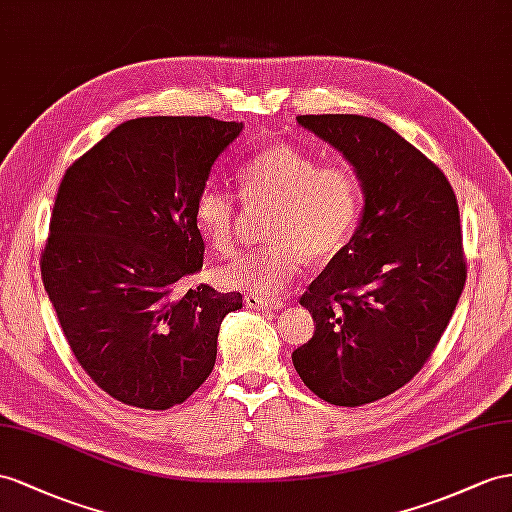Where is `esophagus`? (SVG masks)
Segmentation results:
<instances>
[{"label": "esophagus", "mask_w": 512, "mask_h": 512, "mask_svg": "<svg viewBox=\"0 0 512 512\" xmlns=\"http://www.w3.org/2000/svg\"><path fill=\"white\" fill-rule=\"evenodd\" d=\"M244 303H246L248 309H259V311H277V309L283 307V300L264 298V296H257V294H246Z\"/></svg>", "instance_id": "obj_1"}]
</instances>
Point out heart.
I'll return each mask as SVG.
<instances>
[{
    "mask_svg": "<svg viewBox=\"0 0 512 512\" xmlns=\"http://www.w3.org/2000/svg\"><path fill=\"white\" fill-rule=\"evenodd\" d=\"M248 199L274 201L270 246L214 268L220 287L259 296L283 292L307 259L326 261L348 244L361 216V183L348 166L324 164L287 142L270 144L238 168ZM194 222L207 246L229 253L235 238V205L220 188L196 196Z\"/></svg>",
    "mask_w": 512,
    "mask_h": 512,
    "instance_id": "heart-1",
    "label": "heart"
}]
</instances>
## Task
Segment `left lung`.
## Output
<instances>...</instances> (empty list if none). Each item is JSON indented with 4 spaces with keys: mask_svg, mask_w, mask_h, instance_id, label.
Masks as SVG:
<instances>
[{
    "mask_svg": "<svg viewBox=\"0 0 512 512\" xmlns=\"http://www.w3.org/2000/svg\"><path fill=\"white\" fill-rule=\"evenodd\" d=\"M296 121L346 157L363 212L300 298L316 333L292 361L318 398L361 406L409 383L439 344L467 277L461 216L439 166L389 125L359 114Z\"/></svg>",
    "mask_w": 512,
    "mask_h": 512,
    "instance_id": "8db88e82",
    "label": "left lung"
}]
</instances>
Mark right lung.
<instances>
[{"instance_id": "1", "label": "right lung", "mask_w": 512, "mask_h": 512, "mask_svg": "<svg viewBox=\"0 0 512 512\" xmlns=\"http://www.w3.org/2000/svg\"><path fill=\"white\" fill-rule=\"evenodd\" d=\"M242 123L144 116L69 166L41 257L64 337L123 404L166 411L212 374L218 331L240 294L183 279L203 268L196 196Z\"/></svg>"}]
</instances>
